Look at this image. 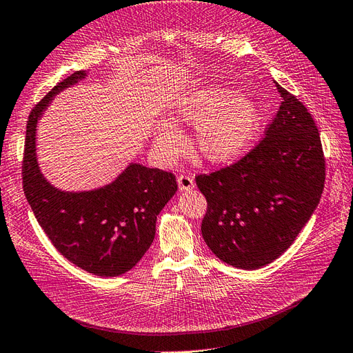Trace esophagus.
<instances>
[{
  "label": "esophagus",
  "mask_w": 353,
  "mask_h": 353,
  "mask_svg": "<svg viewBox=\"0 0 353 353\" xmlns=\"http://www.w3.org/2000/svg\"><path fill=\"white\" fill-rule=\"evenodd\" d=\"M178 187L181 191H190L194 188V179L188 175H179L178 176Z\"/></svg>",
  "instance_id": "1"
}]
</instances>
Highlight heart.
Returning a JSON list of instances; mask_svg holds the SVG:
<instances>
[{
	"mask_svg": "<svg viewBox=\"0 0 353 353\" xmlns=\"http://www.w3.org/2000/svg\"><path fill=\"white\" fill-rule=\"evenodd\" d=\"M175 119L196 126L194 150L209 163H228L250 145L258 134L262 114L254 101L240 97L237 90L210 85L181 97ZM156 150L166 159L183 152L185 138L179 126L162 121L153 132Z\"/></svg>",
	"mask_w": 353,
	"mask_h": 353,
	"instance_id": "b5f03b06",
	"label": "heart"
}]
</instances>
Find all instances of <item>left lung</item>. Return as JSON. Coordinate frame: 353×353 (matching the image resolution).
I'll list each match as a JSON object with an SVG mask.
<instances>
[{
  "label": "left lung",
  "instance_id": "1",
  "mask_svg": "<svg viewBox=\"0 0 353 353\" xmlns=\"http://www.w3.org/2000/svg\"><path fill=\"white\" fill-rule=\"evenodd\" d=\"M283 103L262 141L196 184L208 200L201 236L215 256L258 270L290 248L321 199L325 159L311 113L281 85Z\"/></svg>",
  "mask_w": 353,
  "mask_h": 353
}]
</instances>
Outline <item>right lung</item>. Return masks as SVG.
<instances>
[{
	"instance_id": "1",
	"label": "right lung",
	"mask_w": 353,
	"mask_h": 353,
	"mask_svg": "<svg viewBox=\"0 0 353 353\" xmlns=\"http://www.w3.org/2000/svg\"><path fill=\"white\" fill-rule=\"evenodd\" d=\"M87 78L78 70L57 83L34 109L26 125L23 190L34 215L54 248L83 271L117 276L140 262L150 248L157 215L178 188L170 172L130 163L110 184L63 191L41 172L37 126L59 92Z\"/></svg>"
}]
</instances>
